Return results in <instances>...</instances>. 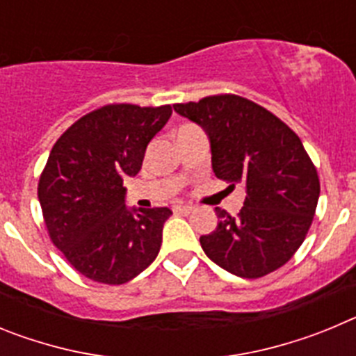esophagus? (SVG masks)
I'll return each mask as SVG.
<instances>
[{"label": "esophagus", "mask_w": 356, "mask_h": 356, "mask_svg": "<svg viewBox=\"0 0 356 356\" xmlns=\"http://www.w3.org/2000/svg\"><path fill=\"white\" fill-rule=\"evenodd\" d=\"M175 213H188L193 212V205H185V203H178V205L172 207Z\"/></svg>", "instance_id": "esophagus-1"}]
</instances>
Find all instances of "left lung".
<instances>
[{
    "label": "left lung",
    "instance_id": "left-lung-1",
    "mask_svg": "<svg viewBox=\"0 0 356 356\" xmlns=\"http://www.w3.org/2000/svg\"><path fill=\"white\" fill-rule=\"evenodd\" d=\"M205 130L217 178L246 197L235 217L216 207L217 228L201 235L212 262L241 278L287 264L303 244L319 200V176L300 137L269 110L235 94L172 105Z\"/></svg>",
    "mask_w": 356,
    "mask_h": 356
}]
</instances>
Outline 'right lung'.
Listing matches in <instances>:
<instances>
[{"instance_id": "obj_1", "label": "right lung", "mask_w": 356, "mask_h": 356, "mask_svg": "<svg viewBox=\"0 0 356 356\" xmlns=\"http://www.w3.org/2000/svg\"><path fill=\"white\" fill-rule=\"evenodd\" d=\"M171 114L169 105H106L53 146L39 180L40 209L53 244L85 278L127 284L156 259L172 212L128 209L124 181L140 171L147 144Z\"/></svg>"}]
</instances>
